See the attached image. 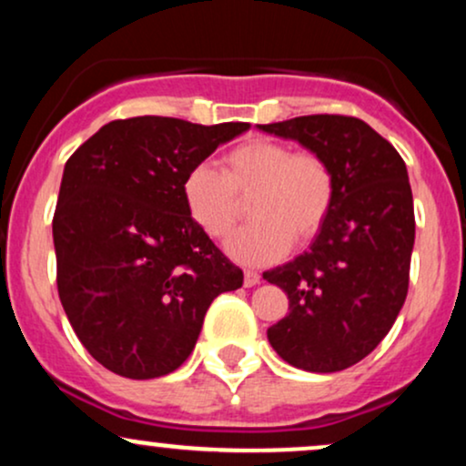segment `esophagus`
Listing matches in <instances>:
<instances>
[{"label":"esophagus","mask_w":466,"mask_h":466,"mask_svg":"<svg viewBox=\"0 0 466 466\" xmlns=\"http://www.w3.org/2000/svg\"><path fill=\"white\" fill-rule=\"evenodd\" d=\"M258 282H260V274H258V271L245 269V280H243L245 287H254V285H258Z\"/></svg>","instance_id":"esophagus-1"}]
</instances>
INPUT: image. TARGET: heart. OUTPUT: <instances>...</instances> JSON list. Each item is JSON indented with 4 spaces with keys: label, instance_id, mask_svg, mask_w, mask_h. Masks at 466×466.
Listing matches in <instances>:
<instances>
[{
    "label": "heart",
    "instance_id": "1",
    "mask_svg": "<svg viewBox=\"0 0 466 466\" xmlns=\"http://www.w3.org/2000/svg\"><path fill=\"white\" fill-rule=\"evenodd\" d=\"M249 200L254 221L228 240L229 256L248 265L274 263L293 238L311 243L335 203V173L319 153L293 151L274 140L240 142L221 157V170L197 164L181 179V201L201 232L226 238Z\"/></svg>",
    "mask_w": 466,
    "mask_h": 466
}]
</instances>
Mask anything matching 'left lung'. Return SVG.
Segmentation results:
<instances>
[{
    "instance_id": "left-lung-1",
    "label": "left lung",
    "mask_w": 466,
    "mask_h": 466,
    "mask_svg": "<svg viewBox=\"0 0 466 466\" xmlns=\"http://www.w3.org/2000/svg\"><path fill=\"white\" fill-rule=\"evenodd\" d=\"M258 129L319 153L335 173V203L311 249L263 278L289 298L267 330L291 366L337 372L355 366L392 329L410 285L414 201L403 157L352 116H300Z\"/></svg>"
}]
</instances>
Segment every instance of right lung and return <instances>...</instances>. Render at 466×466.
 <instances>
[{
  "instance_id": "1",
  "label": "right lung",
  "mask_w": 466,
  "mask_h": 466,
  "mask_svg": "<svg viewBox=\"0 0 466 466\" xmlns=\"http://www.w3.org/2000/svg\"><path fill=\"white\" fill-rule=\"evenodd\" d=\"M248 129L137 116L105 125L67 159L52 218L58 298L106 370H177L212 300L243 285V271L192 223L181 179Z\"/></svg>"
}]
</instances>
